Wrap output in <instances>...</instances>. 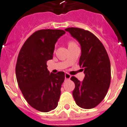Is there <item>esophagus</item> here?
Returning a JSON list of instances; mask_svg holds the SVG:
<instances>
[{"label": "esophagus", "mask_w": 127, "mask_h": 127, "mask_svg": "<svg viewBox=\"0 0 127 127\" xmlns=\"http://www.w3.org/2000/svg\"><path fill=\"white\" fill-rule=\"evenodd\" d=\"M64 77H65V79L69 80L70 78H71V76L69 74L65 73V74H64Z\"/></svg>", "instance_id": "obj_1"}]
</instances>
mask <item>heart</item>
I'll return each instance as SVG.
<instances>
[{
    "instance_id": "1",
    "label": "heart",
    "mask_w": 127,
    "mask_h": 127,
    "mask_svg": "<svg viewBox=\"0 0 127 127\" xmlns=\"http://www.w3.org/2000/svg\"><path fill=\"white\" fill-rule=\"evenodd\" d=\"M74 42H72V41H70L69 43H68V46H70V45H74Z\"/></svg>"
}]
</instances>
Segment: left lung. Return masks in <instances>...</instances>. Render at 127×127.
<instances>
[{"mask_svg": "<svg viewBox=\"0 0 127 127\" xmlns=\"http://www.w3.org/2000/svg\"><path fill=\"white\" fill-rule=\"evenodd\" d=\"M65 31L80 45L79 64L85 74L82 82L74 76L70 78L75 84L74 99L82 108H94L104 99L109 88V58L101 42L89 31L77 28H68Z\"/></svg>", "mask_w": 127, "mask_h": 127, "instance_id": "obj_1", "label": "left lung"}]
</instances>
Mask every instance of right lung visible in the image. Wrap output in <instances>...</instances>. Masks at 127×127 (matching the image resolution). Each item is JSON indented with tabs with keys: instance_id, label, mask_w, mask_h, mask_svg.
<instances>
[{
	"instance_id": "add662e5",
	"label": "right lung",
	"mask_w": 127,
	"mask_h": 127,
	"mask_svg": "<svg viewBox=\"0 0 127 127\" xmlns=\"http://www.w3.org/2000/svg\"><path fill=\"white\" fill-rule=\"evenodd\" d=\"M65 33L61 30H41L33 33L19 53L16 76L27 102L37 110L49 112L57 107L64 72L47 70V61L53 57L55 45Z\"/></svg>"
}]
</instances>
